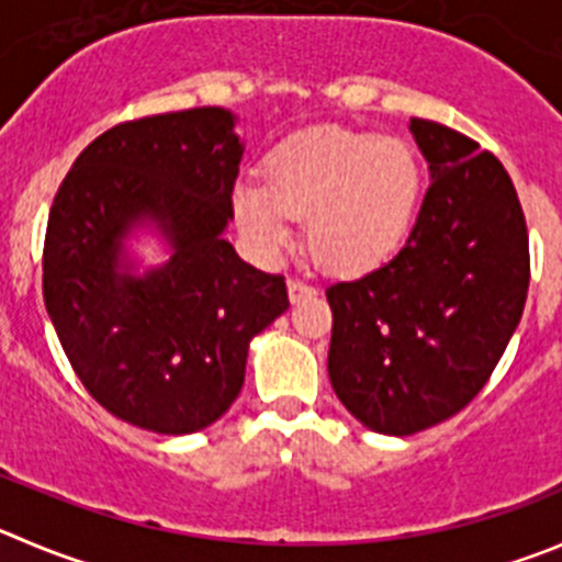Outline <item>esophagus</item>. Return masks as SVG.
Returning <instances> with one entry per match:
<instances>
[{
  "label": "esophagus",
  "instance_id": "1",
  "mask_svg": "<svg viewBox=\"0 0 562 562\" xmlns=\"http://www.w3.org/2000/svg\"><path fill=\"white\" fill-rule=\"evenodd\" d=\"M286 290H290L292 303H301L303 297L317 295V290H314L312 284H306V281H301V278H290V281H286Z\"/></svg>",
  "mask_w": 562,
  "mask_h": 562
}]
</instances>
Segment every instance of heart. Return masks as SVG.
<instances>
[{
	"mask_svg": "<svg viewBox=\"0 0 562 562\" xmlns=\"http://www.w3.org/2000/svg\"><path fill=\"white\" fill-rule=\"evenodd\" d=\"M419 190L408 143L317 126L281 143L265 162V184L239 181L232 204L245 237L265 254L286 248L292 217L308 215L314 259L339 276H364L405 243Z\"/></svg>",
	"mask_w": 562,
	"mask_h": 562,
	"instance_id": "obj_1",
	"label": "heart"
}]
</instances>
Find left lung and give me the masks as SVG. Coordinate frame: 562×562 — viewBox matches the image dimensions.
<instances>
[{"label": "left lung", "instance_id": "obj_1", "mask_svg": "<svg viewBox=\"0 0 562 562\" xmlns=\"http://www.w3.org/2000/svg\"><path fill=\"white\" fill-rule=\"evenodd\" d=\"M408 130L430 187L403 250L325 290L330 386L383 436L425 430L477 397L530 286L525 212L499 159L436 121L411 117Z\"/></svg>", "mask_w": 562, "mask_h": 562}]
</instances>
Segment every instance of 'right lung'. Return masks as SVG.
Returning <instances> with one entry per match:
<instances>
[{
    "mask_svg": "<svg viewBox=\"0 0 562 562\" xmlns=\"http://www.w3.org/2000/svg\"><path fill=\"white\" fill-rule=\"evenodd\" d=\"M223 106L140 117L95 137L63 179L44 243V303L74 372L112 416L187 436L221 419L256 334L290 308L284 276L223 234L245 143ZM154 227L162 266L125 239Z\"/></svg>",
    "mask_w": 562,
    "mask_h": 562,
    "instance_id": "right-lung-1",
    "label": "right lung"
}]
</instances>
